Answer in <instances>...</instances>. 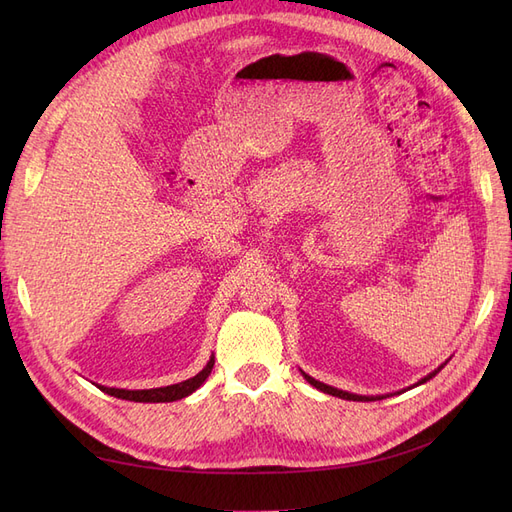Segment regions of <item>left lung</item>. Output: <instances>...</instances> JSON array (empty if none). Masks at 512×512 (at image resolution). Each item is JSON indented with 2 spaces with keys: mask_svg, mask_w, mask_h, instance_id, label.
Instances as JSON below:
<instances>
[{
  "mask_svg": "<svg viewBox=\"0 0 512 512\" xmlns=\"http://www.w3.org/2000/svg\"><path fill=\"white\" fill-rule=\"evenodd\" d=\"M442 369V367H440ZM440 369H436V371H431V374L427 376V378H423L421 382L418 384H423V382H427V380H431L433 376L438 374ZM305 376V380L312 384V386H316L318 391H322V393H329V395H335V397H339V399H350V401H374V399H384V397H365V395H354V393H346V391H339V389H333V386H329V384H324V382H318V380H314L312 376H307V374H303ZM416 384V386H418Z\"/></svg>",
  "mask_w": 512,
  "mask_h": 512,
  "instance_id": "left-lung-1",
  "label": "left lung"
}]
</instances>
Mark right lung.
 Returning a JSON list of instances; mask_svg holds the SVG:
<instances>
[{
    "instance_id": "add662e5",
    "label": "right lung",
    "mask_w": 512,
    "mask_h": 512,
    "mask_svg": "<svg viewBox=\"0 0 512 512\" xmlns=\"http://www.w3.org/2000/svg\"><path fill=\"white\" fill-rule=\"evenodd\" d=\"M213 363L215 359L211 356L207 367L200 371V374H196L194 378L190 380H183L179 384H170V386H162V389H147V391H126V389H106V386H100V389L108 395L113 397H119V399H128V401H151V404H160V401H177V399H183L192 395L200 384H203L211 369H213Z\"/></svg>"
}]
</instances>
